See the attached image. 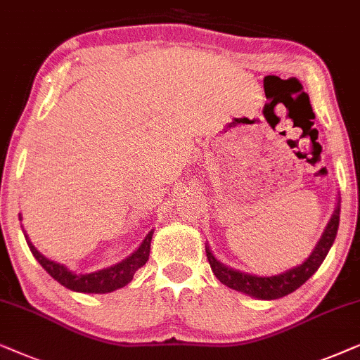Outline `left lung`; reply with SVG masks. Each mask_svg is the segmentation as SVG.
I'll return each mask as SVG.
<instances>
[{
    "instance_id": "8db88e82",
    "label": "left lung",
    "mask_w": 360,
    "mask_h": 360,
    "mask_svg": "<svg viewBox=\"0 0 360 360\" xmlns=\"http://www.w3.org/2000/svg\"><path fill=\"white\" fill-rule=\"evenodd\" d=\"M339 212H341V205L338 202V209L334 212L333 219L326 227L323 237L316 245L314 252L311 253V257L306 260L303 265L288 270L286 273L276 276H253L248 273H242L232 268H227L222 263L215 260V257L210 253L209 247L205 248L207 253V260L212 268L214 275L219 278L220 283H224L229 288L240 291V293L255 296L260 300H276L283 298V296L293 293L300 288L301 285H304L311 276L318 271L321 263L324 262L326 255L329 253V248L333 247L334 238L338 236L339 229Z\"/></svg>"
}]
</instances>
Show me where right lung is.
<instances>
[{"label":"right lung","mask_w":360,"mask_h":360,"mask_svg":"<svg viewBox=\"0 0 360 360\" xmlns=\"http://www.w3.org/2000/svg\"><path fill=\"white\" fill-rule=\"evenodd\" d=\"M151 238L153 232L148 233L140 248L131 257H128L127 260L120 262L115 266L105 268V270L90 273V275H75V273L67 270L64 265H59V263L51 262L49 258L42 257L30 240H27V245H30V250L32 252L36 260L41 263V266L65 288L80 291V293H110V291L123 288L124 285L130 283L133 275L148 262Z\"/></svg>","instance_id":"1"}]
</instances>
